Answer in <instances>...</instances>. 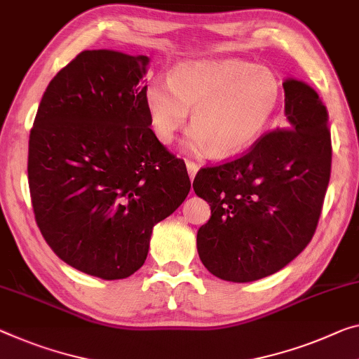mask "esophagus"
<instances>
[{
  "mask_svg": "<svg viewBox=\"0 0 359 359\" xmlns=\"http://www.w3.org/2000/svg\"><path fill=\"white\" fill-rule=\"evenodd\" d=\"M186 167H187V173H189V178L194 180L197 170H198V165L192 161H186Z\"/></svg>",
  "mask_w": 359,
  "mask_h": 359,
  "instance_id": "34e87169",
  "label": "esophagus"
}]
</instances>
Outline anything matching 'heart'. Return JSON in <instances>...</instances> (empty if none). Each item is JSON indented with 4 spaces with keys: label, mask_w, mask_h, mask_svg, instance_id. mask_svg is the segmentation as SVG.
I'll use <instances>...</instances> for the list:
<instances>
[{
    "label": "heart",
    "mask_w": 359,
    "mask_h": 359,
    "mask_svg": "<svg viewBox=\"0 0 359 359\" xmlns=\"http://www.w3.org/2000/svg\"><path fill=\"white\" fill-rule=\"evenodd\" d=\"M144 104L156 136L173 141L192 109L184 147L189 152L236 156L250 147L278 112L283 83L271 69L237 59L187 60L170 80H149Z\"/></svg>",
    "instance_id": "b5f03b06"
}]
</instances>
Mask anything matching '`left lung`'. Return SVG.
Returning <instances> with one entry per match:
<instances>
[{"instance_id":"1","label":"left lung","mask_w":359,"mask_h":359,"mask_svg":"<svg viewBox=\"0 0 359 359\" xmlns=\"http://www.w3.org/2000/svg\"><path fill=\"white\" fill-rule=\"evenodd\" d=\"M285 128L268 131L242 156L201 168L194 187L212 217L197 252L219 279L250 283L278 273L310 244L326 196L332 144L318 93L285 80Z\"/></svg>"}]
</instances>
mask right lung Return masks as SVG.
Returning <instances> with one entry per match:
<instances>
[{"instance_id": "add662e5", "label": "right lung", "mask_w": 359, "mask_h": 359, "mask_svg": "<svg viewBox=\"0 0 359 359\" xmlns=\"http://www.w3.org/2000/svg\"><path fill=\"white\" fill-rule=\"evenodd\" d=\"M147 56L93 49L57 72L29 140V187L43 237L81 273L125 279L152 228L189 194L184 161L151 130Z\"/></svg>"}]
</instances>
